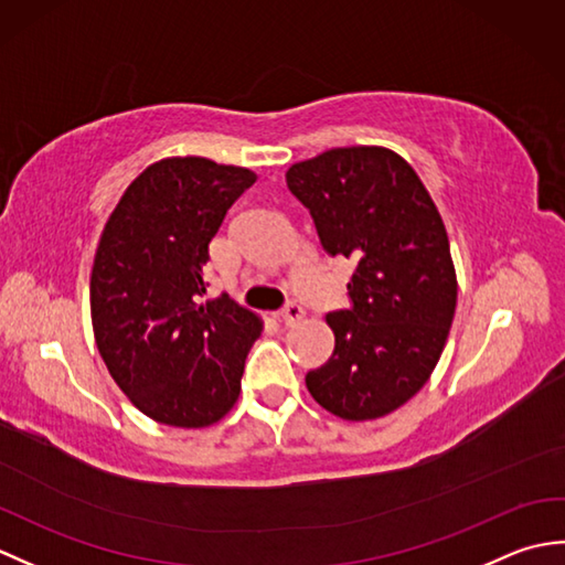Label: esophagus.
I'll return each mask as SVG.
<instances>
[{
    "instance_id": "34e87169",
    "label": "esophagus",
    "mask_w": 565,
    "mask_h": 565,
    "mask_svg": "<svg viewBox=\"0 0 565 565\" xmlns=\"http://www.w3.org/2000/svg\"><path fill=\"white\" fill-rule=\"evenodd\" d=\"M306 318V310L298 306L296 301H289L286 303L281 310H279V320L284 322L286 328H291V326H296V322H301Z\"/></svg>"
}]
</instances>
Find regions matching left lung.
<instances>
[{
	"label": "left lung",
	"instance_id": "8db88e82",
	"mask_svg": "<svg viewBox=\"0 0 565 565\" xmlns=\"http://www.w3.org/2000/svg\"><path fill=\"white\" fill-rule=\"evenodd\" d=\"M322 249L356 262L350 310L328 326L334 352L306 374L310 395L342 419L393 413L435 371L456 310L441 215L415 170L386 148H332L286 172Z\"/></svg>",
	"mask_w": 565,
	"mask_h": 565
}]
</instances>
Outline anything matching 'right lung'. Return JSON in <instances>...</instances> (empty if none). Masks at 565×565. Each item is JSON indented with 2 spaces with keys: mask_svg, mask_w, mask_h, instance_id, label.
<instances>
[{
  "mask_svg": "<svg viewBox=\"0 0 565 565\" xmlns=\"http://www.w3.org/2000/svg\"><path fill=\"white\" fill-rule=\"evenodd\" d=\"M245 167L167 158L118 201L94 257L89 303L99 354L140 413L209 427L239 395L262 320L231 296H206L209 243L255 184Z\"/></svg>",
  "mask_w": 565,
  "mask_h": 565,
  "instance_id": "add662e5",
  "label": "right lung"
}]
</instances>
